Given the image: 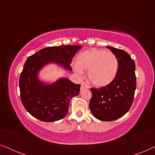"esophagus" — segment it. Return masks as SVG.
I'll list each match as a JSON object with an SVG mask.
<instances>
[{
    "label": "esophagus",
    "mask_w": 155,
    "mask_h": 155,
    "mask_svg": "<svg viewBox=\"0 0 155 155\" xmlns=\"http://www.w3.org/2000/svg\"><path fill=\"white\" fill-rule=\"evenodd\" d=\"M90 88V87H89V85H87L85 82H82L81 83V87H80V89H81V90H84V89H88Z\"/></svg>",
    "instance_id": "obj_1"
}]
</instances>
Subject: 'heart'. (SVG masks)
Segmentation results:
<instances>
[{
  "mask_svg": "<svg viewBox=\"0 0 155 155\" xmlns=\"http://www.w3.org/2000/svg\"><path fill=\"white\" fill-rule=\"evenodd\" d=\"M118 65L117 57L113 53L92 48L78 55L77 64H74V68L80 73L82 70L88 71L87 77L91 83L97 87H103L115 79Z\"/></svg>",
  "mask_w": 155,
  "mask_h": 155,
  "instance_id": "obj_1",
  "label": "heart"
}]
</instances>
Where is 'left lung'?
<instances>
[{
	"instance_id": "left-lung-1",
	"label": "left lung",
	"mask_w": 155,
	"mask_h": 155,
	"mask_svg": "<svg viewBox=\"0 0 155 155\" xmlns=\"http://www.w3.org/2000/svg\"><path fill=\"white\" fill-rule=\"evenodd\" d=\"M107 48L117 57L118 73L109 85L91 88L92 96L89 104L93 116L103 121H111L124 116L132 105L136 89L134 61L124 50Z\"/></svg>"
}]
</instances>
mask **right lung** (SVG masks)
<instances>
[{
  "instance_id": "1",
  "label": "right lung",
  "mask_w": 155,
  "mask_h": 155,
  "mask_svg": "<svg viewBox=\"0 0 155 155\" xmlns=\"http://www.w3.org/2000/svg\"><path fill=\"white\" fill-rule=\"evenodd\" d=\"M82 46L63 45L46 47L27 59L20 74L19 87L20 98L25 109L34 117L44 122L62 119L68 113L73 97L80 93V84L62 78L51 84L38 78L44 65L54 63L72 71L71 63Z\"/></svg>"
}]
</instances>
